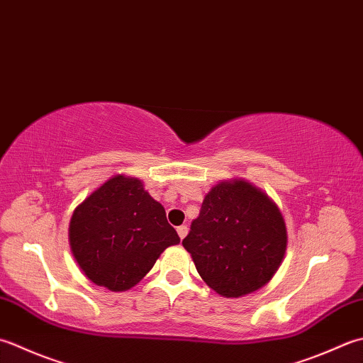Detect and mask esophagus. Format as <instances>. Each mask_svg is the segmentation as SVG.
<instances>
[{"instance_id": "1", "label": "esophagus", "mask_w": 363, "mask_h": 363, "mask_svg": "<svg viewBox=\"0 0 363 363\" xmlns=\"http://www.w3.org/2000/svg\"><path fill=\"white\" fill-rule=\"evenodd\" d=\"M187 233H189V228L186 225H182V226H177V234H179V238L181 239H184L187 236Z\"/></svg>"}]
</instances>
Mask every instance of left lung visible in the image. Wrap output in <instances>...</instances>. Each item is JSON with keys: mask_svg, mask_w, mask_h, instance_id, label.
<instances>
[{"mask_svg": "<svg viewBox=\"0 0 363 363\" xmlns=\"http://www.w3.org/2000/svg\"><path fill=\"white\" fill-rule=\"evenodd\" d=\"M206 285L223 297H242L272 280L286 253L281 212L245 179L216 184L182 240Z\"/></svg>", "mask_w": 363, "mask_h": 363, "instance_id": "8db88e82", "label": "left lung"}]
</instances>
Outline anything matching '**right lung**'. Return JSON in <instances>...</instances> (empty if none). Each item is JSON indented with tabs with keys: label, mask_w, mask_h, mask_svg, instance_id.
<instances>
[{
	"label": "right lung",
	"mask_w": 363,
	"mask_h": 363,
	"mask_svg": "<svg viewBox=\"0 0 363 363\" xmlns=\"http://www.w3.org/2000/svg\"><path fill=\"white\" fill-rule=\"evenodd\" d=\"M163 206L138 177L116 174L77 206L69 244L77 264L97 286L133 288L165 248L179 244Z\"/></svg>",
	"instance_id": "1"
}]
</instances>
